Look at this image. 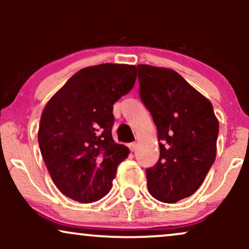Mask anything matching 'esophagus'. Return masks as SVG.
Here are the masks:
<instances>
[{
  "mask_svg": "<svg viewBox=\"0 0 249 249\" xmlns=\"http://www.w3.org/2000/svg\"><path fill=\"white\" fill-rule=\"evenodd\" d=\"M128 147H130V150L133 152V151L137 150V142H131V144L128 145Z\"/></svg>",
  "mask_w": 249,
  "mask_h": 249,
  "instance_id": "1",
  "label": "esophagus"
}]
</instances>
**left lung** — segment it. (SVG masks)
I'll use <instances>...</instances> for the list:
<instances>
[{"label":"left lung","mask_w":249,"mask_h":249,"mask_svg":"<svg viewBox=\"0 0 249 249\" xmlns=\"http://www.w3.org/2000/svg\"><path fill=\"white\" fill-rule=\"evenodd\" d=\"M139 96L158 131L160 156L146 168L148 192L173 204L192 196L215 160L219 122L207 98L176 71L138 65Z\"/></svg>","instance_id":"obj_1"}]
</instances>
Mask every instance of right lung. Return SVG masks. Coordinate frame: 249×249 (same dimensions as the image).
<instances>
[{"label": "right lung", "mask_w": 249, "mask_h": 249, "mask_svg": "<svg viewBox=\"0 0 249 249\" xmlns=\"http://www.w3.org/2000/svg\"><path fill=\"white\" fill-rule=\"evenodd\" d=\"M136 67L99 64L79 70L43 110L41 153L58 190L89 204L107 196L128 148L112 138L113 104L132 90Z\"/></svg>", "instance_id": "right-lung-1"}]
</instances>
